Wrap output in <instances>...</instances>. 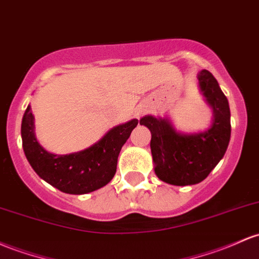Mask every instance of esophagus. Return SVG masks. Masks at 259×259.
Returning <instances> with one entry per match:
<instances>
[{
    "label": "esophagus",
    "instance_id": "34e87169",
    "mask_svg": "<svg viewBox=\"0 0 259 259\" xmlns=\"http://www.w3.org/2000/svg\"><path fill=\"white\" fill-rule=\"evenodd\" d=\"M145 112H146V109H145V108H139L138 112H136V116H140L141 114H144Z\"/></svg>",
    "mask_w": 259,
    "mask_h": 259
}]
</instances>
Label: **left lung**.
Returning a JSON list of instances; mask_svg holds the SVG:
<instances>
[{
	"label": "left lung",
	"instance_id": "obj_1",
	"mask_svg": "<svg viewBox=\"0 0 259 259\" xmlns=\"http://www.w3.org/2000/svg\"><path fill=\"white\" fill-rule=\"evenodd\" d=\"M199 88L212 109V124L205 132L182 134L168 119L146 115L140 119L151 132L155 173L173 186H192L204 181L225 155L231 135L230 107L217 78L208 70L199 72Z\"/></svg>",
	"mask_w": 259,
	"mask_h": 259
}]
</instances>
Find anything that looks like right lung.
<instances>
[{
	"label": "right lung",
	"mask_w": 259,
	"mask_h": 259,
	"mask_svg": "<svg viewBox=\"0 0 259 259\" xmlns=\"http://www.w3.org/2000/svg\"><path fill=\"white\" fill-rule=\"evenodd\" d=\"M138 119L116 125L98 143L70 155H54L36 141L30 107L22 119V143L30 166L39 177L67 194H86L109 183L116 172L118 156Z\"/></svg>",
	"instance_id": "1"
}]
</instances>
